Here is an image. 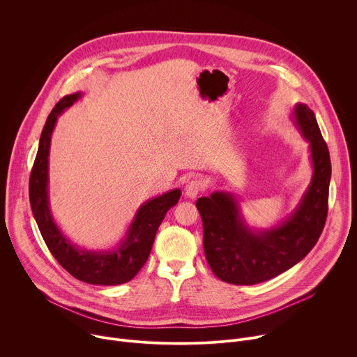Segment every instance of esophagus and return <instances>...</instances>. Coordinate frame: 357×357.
<instances>
[{
    "label": "esophagus",
    "mask_w": 357,
    "mask_h": 357,
    "mask_svg": "<svg viewBox=\"0 0 357 357\" xmlns=\"http://www.w3.org/2000/svg\"><path fill=\"white\" fill-rule=\"evenodd\" d=\"M202 188H203L202 179H192V181H189L188 185H186V188H185V195H186V197L195 199V197L200 193Z\"/></svg>",
    "instance_id": "1"
}]
</instances>
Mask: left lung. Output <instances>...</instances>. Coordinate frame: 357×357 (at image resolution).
<instances>
[{"mask_svg": "<svg viewBox=\"0 0 357 357\" xmlns=\"http://www.w3.org/2000/svg\"><path fill=\"white\" fill-rule=\"evenodd\" d=\"M291 121L308 142L312 178L294 212L267 229L251 227L238 197L216 190L196 200L203 223V250L215 275L234 285L268 281L298 264L317 244L328 215L331 158L314 112L303 103Z\"/></svg>", "mask_w": 357, "mask_h": 357, "instance_id": "1", "label": "left lung"}]
</instances>
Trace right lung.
Listing matches in <instances>:
<instances>
[{
  "label": "right lung",
  "instance_id": "obj_1",
  "mask_svg": "<svg viewBox=\"0 0 357 357\" xmlns=\"http://www.w3.org/2000/svg\"><path fill=\"white\" fill-rule=\"evenodd\" d=\"M83 93L63 97L46 119L38 154L29 178V202L39 231L52 256L75 278L93 285H120L132 280L149 257L157 230L182 192L172 189L151 197L137 209L124 237L109 250H87L76 245L61 230L49 202V151L52 132L61 114Z\"/></svg>",
  "mask_w": 357,
  "mask_h": 357
}]
</instances>
